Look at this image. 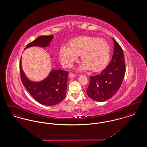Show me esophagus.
<instances>
[{
    "mask_svg": "<svg viewBox=\"0 0 147 147\" xmlns=\"http://www.w3.org/2000/svg\"><path fill=\"white\" fill-rule=\"evenodd\" d=\"M74 77H76V74H74L72 73H70V74H69V77H70V78H74Z\"/></svg>",
    "mask_w": 147,
    "mask_h": 147,
    "instance_id": "1",
    "label": "esophagus"
}]
</instances>
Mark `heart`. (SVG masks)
<instances>
[{"mask_svg": "<svg viewBox=\"0 0 147 147\" xmlns=\"http://www.w3.org/2000/svg\"><path fill=\"white\" fill-rule=\"evenodd\" d=\"M69 43V47L63 46L59 52V59L64 67H70L79 55L83 62L80 67L82 70L89 68L92 71H98L108 64L110 47L105 39L83 36L73 38Z\"/></svg>", "mask_w": 147, "mask_h": 147, "instance_id": "1", "label": "heart"}]
</instances>
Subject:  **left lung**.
Instances as JSON below:
<instances>
[{
    "mask_svg": "<svg viewBox=\"0 0 147 147\" xmlns=\"http://www.w3.org/2000/svg\"><path fill=\"white\" fill-rule=\"evenodd\" d=\"M114 42L112 60L104 70L90 77L86 93L89 98L98 101H104L115 95L122 83L126 67L123 50L116 41Z\"/></svg>",
    "mask_w": 147,
    "mask_h": 147,
    "instance_id": "8db88e82",
    "label": "left lung"
}]
</instances>
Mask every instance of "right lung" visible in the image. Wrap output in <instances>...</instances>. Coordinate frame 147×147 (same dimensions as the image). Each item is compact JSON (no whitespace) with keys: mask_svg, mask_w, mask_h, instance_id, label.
<instances>
[{"mask_svg":"<svg viewBox=\"0 0 147 147\" xmlns=\"http://www.w3.org/2000/svg\"><path fill=\"white\" fill-rule=\"evenodd\" d=\"M53 36H41L29 43L25 49L32 46L47 47ZM21 80L30 94L41 104L53 106L62 101L66 95L68 71L58 69L53 70L49 76L41 82L36 83L29 80L25 75L20 65Z\"/></svg>","mask_w":147,"mask_h":147,"instance_id":"right-lung-1","label":"right lung"}]
</instances>
